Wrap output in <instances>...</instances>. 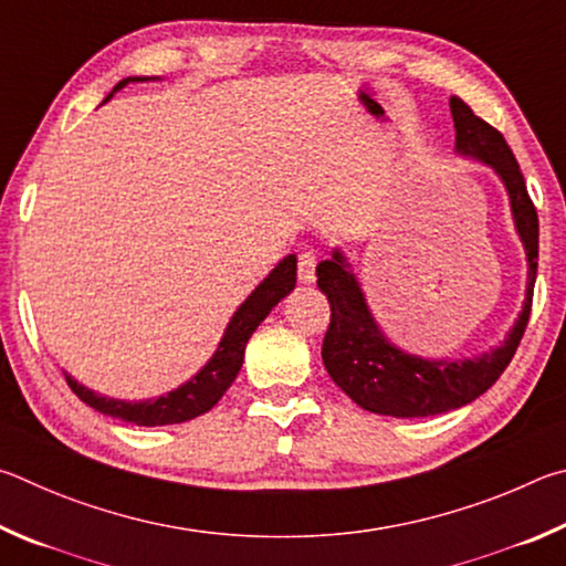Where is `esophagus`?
I'll return each instance as SVG.
<instances>
[{"instance_id":"34e87169","label":"esophagus","mask_w":566,"mask_h":566,"mask_svg":"<svg viewBox=\"0 0 566 566\" xmlns=\"http://www.w3.org/2000/svg\"><path fill=\"white\" fill-rule=\"evenodd\" d=\"M315 265H318V255L313 251H303L298 255V281L313 283L315 281Z\"/></svg>"}]
</instances>
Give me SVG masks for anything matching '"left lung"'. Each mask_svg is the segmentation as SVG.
<instances>
[{
  "mask_svg": "<svg viewBox=\"0 0 566 566\" xmlns=\"http://www.w3.org/2000/svg\"><path fill=\"white\" fill-rule=\"evenodd\" d=\"M454 151L494 168L510 193L514 228L527 251V295L520 318L502 345L464 360H428L392 345L370 315L350 263L335 248L318 265V289L331 303V325L323 338V363L333 382L363 410L392 418H428L478 400L488 392L514 358L532 311L539 258V218L517 158L497 128L474 116L460 96H450Z\"/></svg>",
  "mask_w": 566,
  "mask_h": 566,
  "instance_id": "left-lung-1",
  "label": "left lung"
}]
</instances>
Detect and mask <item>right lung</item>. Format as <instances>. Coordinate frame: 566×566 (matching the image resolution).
Segmentation results:
<instances>
[{
    "instance_id": "add662e5",
    "label": "right lung",
    "mask_w": 566,
    "mask_h": 566,
    "mask_svg": "<svg viewBox=\"0 0 566 566\" xmlns=\"http://www.w3.org/2000/svg\"><path fill=\"white\" fill-rule=\"evenodd\" d=\"M128 82H146V76H128L124 82H118L114 86V92L108 94L104 102H108V98H112L118 88H124ZM295 271H298L295 255H285L283 261L268 273L265 281L241 303V308L233 313V318L228 323L213 358L208 360L191 380L184 382L181 388L161 395V398L156 400L126 402L104 398V395L84 388V385H78L72 375L64 373L69 388H72L76 398L86 402L88 408L104 412L108 418L134 422L138 428H158V424H176L198 418V415L211 410L213 405L223 398V392L231 388V382L235 380V375L243 365L248 338H251L258 325L265 321V315L295 289Z\"/></svg>"
}]
</instances>
